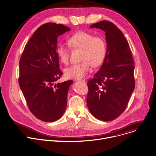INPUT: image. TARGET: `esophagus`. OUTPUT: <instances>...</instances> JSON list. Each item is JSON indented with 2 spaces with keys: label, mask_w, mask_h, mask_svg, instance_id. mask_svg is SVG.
<instances>
[{
  "label": "esophagus",
  "mask_w": 156,
  "mask_h": 156,
  "mask_svg": "<svg viewBox=\"0 0 156 156\" xmlns=\"http://www.w3.org/2000/svg\"><path fill=\"white\" fill-rule=\"evenodd\" d=\"M77 81H80V82H82V83H86V80H76Z\"/></svg>",
  "instance_id": "1"
}]
</instances>
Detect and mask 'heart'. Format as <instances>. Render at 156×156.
Wrapping results in <instances>:
<instances>
[{
  "instance_id": "1",
  "label": "heart",
  "mask_w": 156,
  "mask_h": 156,
  "mask_svg": "<svg viewBox=\"0 0 156 156\" xmlns=\"http://www.w3.org/2000/svg\"><path fill=\"white\" fill-rule=\"evenodd\" d=\"M69 46L82 50L80 61L81 62L68 67L65 70L66 76L69 79L80 80L89 72L90 65L97 67L104 61L107 55V44L100 37H94L90 33L80 31L71 36L68 40ZM56 53L61 62L67 64L69 61V49L60 44L58 46Z\"/></svg>"
}]
</instances>
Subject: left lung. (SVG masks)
Instances as JSON below:
<instances>
[{"label": "left lung", "instance_id": "8db88e82", "mask_svg": "<svg viewBox=\"0 0 156 156\" xmlns=\"http://www.w3.org/2000/svg\"><path fill=\"white\" fill-rule=\"evenodd\" d=\"M105 32L107 55L100 70L87 82V106L97 119L110 121L125 110L135 89L134 61L127 40L113 23L90 26Z\"/></svg>", "mask_w": 156, "mask_h": 156}]
</instances>
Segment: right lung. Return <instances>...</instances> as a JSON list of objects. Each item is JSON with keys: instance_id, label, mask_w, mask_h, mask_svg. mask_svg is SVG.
I'll list each match as a JSON object with an SVG mask.
<instances>
[{"instance_id": "obj_1", "label": "right lung", "mask_w": 156, "mask_h": 156, "mask_svg": "<svg viewBox=\"0 0 156 156\" xmlns=\"http://www.w3.org/2000/svg\"><path fill=\"white\" fill-rule=\"evenodd\" d=\"M71 29L54 23L41 25L26 44L20 61L19 84L30 111L38 119L54 122L64 115L72 80L61 77L56 53L58 37Z\"/></svg>"}]
</instances>
